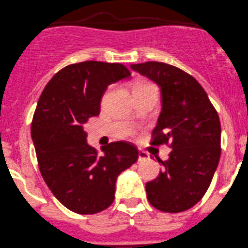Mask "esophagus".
I'll list each match as a JSON object with an SVG mask.
<instances>
[{"mask_svg": "<svg viewBox=\"0 0 248 248\" xmlns=\"http://www.w3.org/2000/svg\"><path fill=\"white\" fill-rule=\"evenodd\" d=\"M146 159H148L147 153L143 152V151H139V162L146 161Z\"/></svg>", "mask_w": 248, "mask_h": 248, "instance_id": "34e87169", "label": "esophagus"}]
</instances>
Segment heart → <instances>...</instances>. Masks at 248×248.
Returning <instances> with one entry per match:
<instances>
[{"instance_id":"heart-1","label":"heart","mask_w":248,"mask_h":248,"mask_svg":"<svg viewBox=\"0 0 248 248\" xmlns=\"http://www.w3.org/2000/svg\"><path fill=\"white\" fill-rule=\"evenodd\" d=\"M148 86H152V84H150V82H146V81L136 82V84L133 86V93L134 91L140 90V89H145V87H148Z\"/></svg>"}]
</instances>
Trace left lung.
Returning a JSON list of instances; mask_svg holds the SVG:
<instances>
[{
	"instance_id": "1",
	"label": "left lung",
	"mask_w": 248,
	"mask_h": 248,
	"mask_svg": "<svg viewBox=\"0 0 248 248\" xmlns=\"http://www.w3.org/2000/svg\"><path fill=\"white\" fill-rule=\"evenodd\" d=\"M158 84L162 112L151 145L173 148L157 179L146 184L155 208L179 213L193 207L208 190L220 158V122L206 91L193 77L162 62L131 64Z\"/></svg>"
}]
</instances>
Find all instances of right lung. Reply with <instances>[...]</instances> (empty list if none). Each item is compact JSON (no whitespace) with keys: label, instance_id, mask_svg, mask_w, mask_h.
Listing matches in <instances>:
<instances>
[{"label":"right lung","instance_id":"1","mask_svg":"<svg viewBox=\"0 0 248 248\" xmlns=\"http://www.w3.org/2000/svg\"><path fill=\"white\" fill-rule=\"evenodd\" d=\"M130 75L120 63H75L56 73L40 96L31 122L40 173L56 199L75 213L108 208L118 175L138 161V148L125 141L108 143L100 155L86 143L82 128L100 114L108 85Z\"/></svg>","mask_w":248,"mask_h":248}]
</instances>
